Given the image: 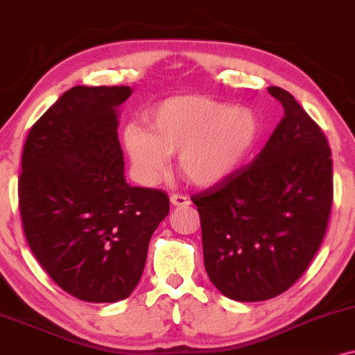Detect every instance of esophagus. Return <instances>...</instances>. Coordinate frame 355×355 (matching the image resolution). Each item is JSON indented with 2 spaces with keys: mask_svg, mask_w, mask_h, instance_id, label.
Masks as SVG:
<instances>
[{
  "mask_svg": "<svg viewBox=\"0 0 355 355\" xmlns=\"http://www.w3.org/2000/svg\"><path fill=\"white\" fill-rule=\"evenodd\" d=\"M170 202H172V205H175V207H185V205L190 203V200L189 196L182 193H172V196H170Z\"/></svg>",
  "mask_w": 355,
  "mask_h": 355,
  "instance_id": "1",
  "label": "esophagus"
}]
</instances>
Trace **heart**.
<instances>
[{
	"instance_id": "obj_1",
	"label": "heart",
	"mask_w": 355,
	"mask_h": 355,
	"mask_svg": "<svg viewBox=\"0 0 355 355\" xmlns=\"http://www.w3.org/2000/svg\"><path fill=\"white\" fill-rule=\"evenodd\" d=\"M147 122L150 130L127 125L122 134L135 175L147 185L165 173L168 153H178V168L190 182L213 185L241 164L259 135L251 109L200 96L166 99Z\"/></svg>"
}]
</instances>
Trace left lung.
<instances>
[{
    "label": "left lung",
    "mask_w": 355,
    "mask_h": 355,
    "mask_svg": "<svg viewBox=\"0 0 355 355\" xmlns=\"http://www.w3.org/2000/svg\"><path fill=\"white\" fill-rule=\"evenodd\" d=\"M284 115L251 164L191 195L205 270L234 301L288 291L318 253L331 216L332 159L321 127L288 91L268 87Z\"/></svg>",
    "instance_id": "8db88e82"
}]
</instances>
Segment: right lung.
<instances>
[{
    "label": "right lung",
    "mask_w": 355,
    "mask_h": 355,
    "mask_svg": "<svg viewBox=\"0 0 355 355\" xmlns=\"http://www.w3.org/2000/svg\"><path fill=\"white\" fill-rule=\"evenodd\" d=\"M129 85H76L29 130L18 183L24 236L59 288L85 302L129 297L168 215L162 190L123 178L117 107Z\"/></svg>",
    "instance_id": "right-lung-1"
}]
</instances>
